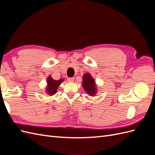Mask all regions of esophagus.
I'll return each mask as SVG.
<instances>
[{
    "mask_svg": "<svg viewBox=\"0 0 155 155\" xmlns=\"http://www.w3.org/2000/svg\"><path fill=\"white\" fill-rule=\"evenodd\" d=\"M67 80H68V81H69V82H73L74 80V78H68L67 79Z\"/></svg>",
    "mask_w": 155,
    "mask_h": 155,
    "instance_id": "obj_1",
    "label": "esophagus"
}]
</instances>
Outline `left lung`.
I'll return each instance as SVG.
<instances>
[{
    "instance_id": "8db88e82",
    "label": "left lung",
    "mask_w": 155,
    "mask_h": 155,
    "mask_svg": "<svg viewBox=\"0 0 155 155\" xmlns=\"http://www.w3.org/2000/svg\"><path fill=\"white\" fill-rule=\"evenodd\" d=\"M83 83L82 85L85 91L90 96H94L96 93V83L90 74L86 73L83 75Z\"/></svg>"
}]
</instances>
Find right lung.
Returning <instances> with one entry per match:
<instances>
[{"mask_svg":"<svg viewBox=\"0 0 155 155\" xmlns=\"http://www.w3.org/2000/svg\"><path fill=\"white\" fill-rule=\"evenodd\" d=\"M63 81L62 79L59 80H54V79L51 76H48L47 78V88H46V92L47 94L50 95H54L56 93L58 87L60 85V84Z\"/></svg>","mask_w":155,"mask_h":155,"instance_id":"obj_1","label":"right lung"}]
</instances>
